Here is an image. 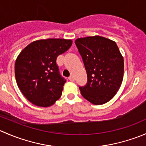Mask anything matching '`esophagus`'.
Instances as JSON below:
<instances>
[{
  "label": "esophagus",
  "instance_id": "obj_1",
  "mask_svg": "<svg viewBox=\"0 0 146 146\" xmlns=\"http://www.w3.org/2000/svg\"><path fill=\"white\" fill-rule=\"evenodd\" d=\"M68 79H69V80H70V81H72V82L74 81V80H75L74 77H73V76H70V77L68 78Z\"/></svg>",
  "mask_w": 146,
  "mask_h": 146
}]
</instances>
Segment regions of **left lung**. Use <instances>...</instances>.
<instances>
[{
	"mask_svg": "<svg viewBox=\"0 0 146 146\" xmlns=\"http://www.w3.org/2000/svg\"><path fill=\"white\" fill-rule=\"evenodd\" d=\"M81 55L88 82L79 87L85 99L100 105L111 100L123 78V58L115 42L100 36L78 38L75 41Z\"/></svg>",
	"mask_w": 146,
	"mask_h": 146,
	"instance_id": "obj_1",
	"label": "left lung"
}]
</instances>
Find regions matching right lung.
Listing matches in <instances>:
<instances>
[{"label": "right lung", "instance_id": "right-lung-1", "mask_svg": "<svg viewBox=\"0 0 146 146\" xmlns=\"http://www.w3.org/2000/svg\"><path fill=\"white\" fill-rule=\"evenodd\" d=\"M72 43L70 39H40L20 53L15 64L16 82L32 104L48 107L61 98L66 80L60 75L56 58Z\"/></svg>", "mask_w": 146, "mask_h": 146}]
</instances>
